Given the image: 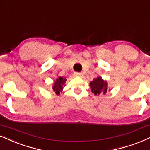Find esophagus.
I'll list each match as a JSON object with an SVG mask.
<instances>
[{"mask_svg": "<svg viewBox=\"0 0 150 150\" xmlns=\"http://www.w3.org/2000/svg\"><path fill=\"white\" fill-rule=\"evenodd\" d=\"M74 75L77 77H81L82 75V73H74Z\"/></svg>", "mask_w": 150, "mask_h": 150, "instance_id": "esophagus-1", "label": "esophagus"}]
</instances>
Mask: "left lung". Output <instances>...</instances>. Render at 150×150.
Here are the masks:
<instances>
[{"label": "left lung", "instance_id": "left-lung-1", "mask_svg": "<svg viewBox=\"0 0 150 150\" xmlns=\"http://www.w3.org/2000/svg\"><path fill=\"white\" fill-rule=\"evenodd\" d=\"M90 87L91 91L96 96L100 95V93L105 94L108 91V83L104 81L100 77L93 79L92 82H90Z\"/></svg>", "mask_w": 150, "mask_h": 150}]
</instances>
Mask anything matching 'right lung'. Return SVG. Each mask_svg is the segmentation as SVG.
Wrapping results in <instances>:
<instances>
[{
	"label": "right lung",
	"mask_w": 150,
	"mask_h": 150,
	"mask_svg": "<svg viewBox=\"0 0 150 150\" xmlns=\"http://www.w3.org/2000/svg\"><path fill=\"white\" fill-rule=\"evenodd\" d=\"M66 78L64 77H59L56 80L52 88H53L54 91L57 95L60 94V92L62 91L63 89H64V86L65 85V83H66Z\"/></svg>",
	"instance_id": "obj_1"
}]
</instances>
